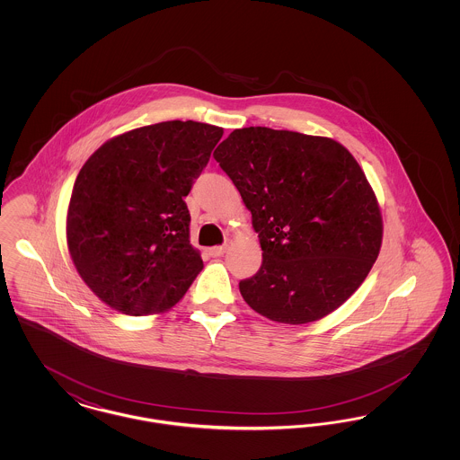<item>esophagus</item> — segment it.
<instances>
[{"label": "esophagus", "instance_id": "34e87169", "mask_svg": "<svg viewBox=\"0 0 460 460\" xmlns=\"http://www.w3.org/2000/svg\"><path fill=\"white\" fill-rule=\"evenodd\" d=\"M208 253H210L212 257H222V255L226 253V246H214V248L208 250Z\"/></svg>", "mask_w": 460, "mask_h": 460}]
</instances>
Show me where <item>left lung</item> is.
<instances>
[{
  "mask_svg": "<svg viewBox=\"0 0 460 460\" xmlns=\"http://www.w3.org/2000/svg\"><path fill=\"white\" fill-rule=\"evenodd\" d=\"M238 188L262 246L240 283L244 302L283 324H306L343 305L367 278L383 241L371 184L338 141L243 128L214 152Z\"/></svg>",
  "mask_w": 460,
  "mask_h": 460,
  "instance_id": "8db88e82",
  "label": "left lung"
}]
</instances>
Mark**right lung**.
Here are the masks:
<instances>
[{
    "label": "right lung",
    "mask_w": 460,
    "mask_h": 460,
    "mask_svg": "<svg viewBox=\"0 0 460 460\" xmlns=\"http://www.w3.org/2000/svg\"><path fill=\"white\" fill-rule=\"evenodd\" d=\"M224 134L169 120L119 134L79 171L66 210V246L89 289L128 315L164 314L203 261L190 243L184 197Z\"/></svg>",
    "instance_id": "right-lung-1"
}]
</instances>
